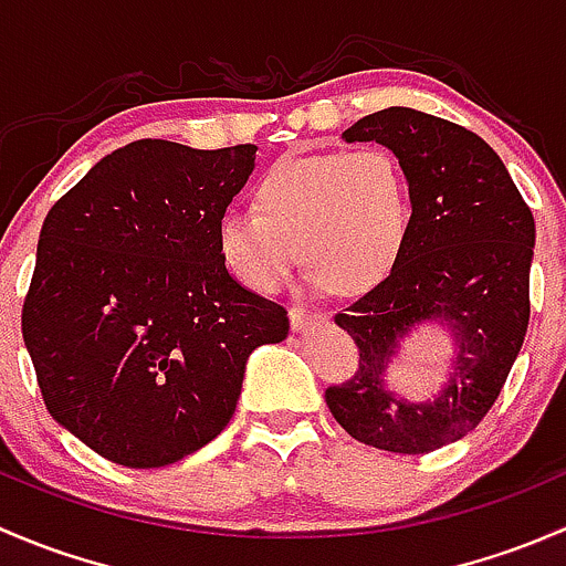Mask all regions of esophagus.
Listing matches in <instances>:
<instances>
[{"mask_svg": "<svg viewBox=\"0 0 566 566\" xmlns=\"http://www.w3.org/2000/svg\"><path fill=\"white\" fill-rule=\"evenodd\" d=\"M323 315H319V312H310V310H304V306H293V310H290V323H293V331H310L312 325H317V323H323Z\"/></svg>", "mask_w": 566, "mask_h": 566, "instance_id": "esophagus-1", "label": "esophagus"}]
</instances>
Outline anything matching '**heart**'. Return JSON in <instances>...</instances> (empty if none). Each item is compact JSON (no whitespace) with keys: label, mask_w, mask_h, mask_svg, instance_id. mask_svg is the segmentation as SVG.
<instances>
[{"label":"heart","mask_w":566,"mask_h":566,"mask_svg":"<svg viewBox=\"0 0 566 566\" xmlns=\"http://www.w3.org/2000/svg\"><path fill=\"white\" fill-rule=\"evenodd\" d=\"M254 213L216 224L227 271L254 293H276L310 262L317 293H364L397 268L413 224L408 175L384 147L287 156L256 180Z\"/></svg>","instance_id":"b5f03b06"}]
</instances>
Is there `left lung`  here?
Returning a JSON list of instances; mask_svg holds the SVG:
<instances>
[{
  "label": "left lung",
  "instance_id": "left-lung-1",
  "mask_svg": "<svg viewBox=\"0 0 566 566\" xmlns=\"http://www.w3.org/2000/svg\"><path fill=\"white\" fill-rule=\"evenodd\" d=\"M342 139L378 142L397 156L413 224L397 268L334 317L356 342L358 369L331 386L325 402L367 447L436 452L484 419L526 339L534 216L493 147L449 119L391 106L358 119ZM419 324H441L453 342L448 380L424 403L385 380Z\"/></svg>",
  "mask_w": 566,
  "mask_h": 566
}]
</instances>
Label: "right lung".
Segmentation results:
<instances>
[{
	"mask_svg": "<svg viewBox=\"0 0 566 566\" xmlns=\"http://www.w3.org/2000/svg\"><path fill=\"white\" fill-rule=\"evenodd\" d=\"M254 156L130 142L45 216L21 334L49 413L101 458L161 468L202 449L254 347L287 339V312L241 287L216 243Z\"/></svg>",
	"mask_w": 566,
	"mask_h": 566,
	"instance_id": "right-lung-1",
	"label": "right lung"
}]
</instances>
